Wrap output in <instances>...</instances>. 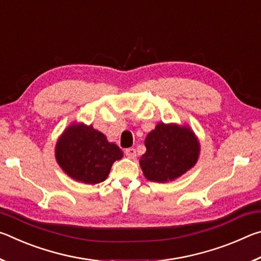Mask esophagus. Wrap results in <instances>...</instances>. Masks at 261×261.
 Masks as SVG:
<instances>
[{
	"mask_svg": "<svg viewBox=\"0 0 261 261\" xmlns=\"http://www.w3.org/2000/svg\"><path fill=\"white\" fill-rule=\"evenodd\" d=\"M124 153H125V155H126L127 158H130V159H135V158L137 156V154H136V149H135V148H132V147H130V148H126L125 151H124Z\"/></svg>",
	"mask_w": 261,
	"mask_h": 261,
	"instance_id": "esophagus-1",
	"label": "esophagus"
}]
</instances>
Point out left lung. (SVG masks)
I'll list each match as a JSON object with an SVG mask.
<instances>
[{
  "mask_svg": "<svg viewBox=\"0 0 261 261\" xmlns=\"http://www.w3.org/2000/svg\"><path fill=\"white\" fill-rule=\"evenodd\" d=\"M146 152L140 158L141 170L148 180L166 183L196 165L200 145L189 126L159 123L145 139Z\"/></svg>",
  "mask_w": 261,
  "mask_h": 261,
  "instance_id": "left-lung-1",
  "label": "left lung"
}]
</instances>
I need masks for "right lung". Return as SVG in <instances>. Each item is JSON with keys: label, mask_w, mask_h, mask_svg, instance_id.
Masks as SVG:
<instances>
[{"label": "right lung", "mask_w": 261, "mask_h": 261, "mask_svg": "<svg viewBox=\"0 0 261 261\" xmlns=\"http://www.w3.org/2000/svg\"><path fill=\"white\" fill-rule=\"evenodd\" d=\"M56 161L70 177L85 184L101 183L113 163L123 156L116 144L92 125L71 124L57 140Z\"/></svg>", "instance_id": "add662e5"}]
</instances>
